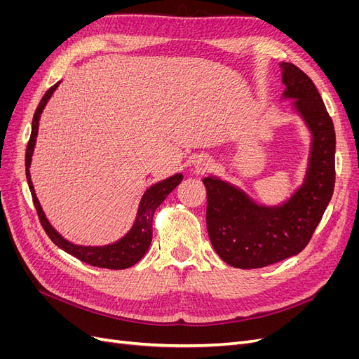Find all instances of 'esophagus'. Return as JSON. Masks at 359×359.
Masks as SVG:
<instances>
[{
	"mask_svg": "<svg viewBox=\"0 0 359 359\" xmlns=\"http://www.w3.org/2000/svg\"><path fill=\"white\" fill-rule=\"evenodd\" d=\"M208 166H210V165H208V163H205V165L202 166V169H206V168H208Z\"/></svg>",
	"mask_w": 359,
	"mask_h": 359,
	"instance_id": "34e87169",
	"label": "esophagus"
}]
</instances>
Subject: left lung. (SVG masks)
Listing matches in <instances>:
<instances>
[{"instance_id":"left-lung-1","label":"left lung","mask_w":359,"mask_h":359,"mask_svg":"<svg viewBox=\"0 0 359 359\" xmlns=\"http://www.w3.org/2000/svg\"><path fill=\"white\" fill-rule=\"evenodd\" d=\"M285 97L313 135L306 181L280 206L255 203L245 193L219 178L206 177V229L226 264L252 269L295 256L310 243L332 198L335 184V132L322 97L295 64L281 62Z\"/></svg>"}]
</instances>
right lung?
Listing matches in <instances>:
<instances>
[{
  "label": "right lung",
  "instance_id": "obj_1",
  "mask_svg": "<svg viewBox=\"0 0 359 359\" xmlns=\"http://www.w3.org/2000/svg\"><path fill=\"white\" fill-rule=\"evenodd\" d=\"M58 83L50 86V88L46 91V94L41 97V100L36 109L34 118H32L31 136H29L28 145H27V153H25L27 181H28V186L31 190L32 202H34L36 211L39 215V220L53 244L58 245L61 250L67 252L69 255L78 257L85 264L93 265V266H99V268H107V269H124L128 266H133L135 264L139 262L140 259L144 257V255L147 253V250L151 244V240H153V217H154L157 206L163 201H165L168 194L182 181V175L181 173H175L173 177H169L166 180L154 184L153 187H149L145 191V194L142 196V201H140V203H139L137 217H136L133 227L119 241L109 244V245H104V247H83V245H74V244L69 243L67 240H64V238L55 229H53L50 223L48 222L46 215H45V212H43L41 206L39 203V199L36 196V191H34V187H32L31 177H29V165H31L32 151H34L36 137H37V132H39L40 114L43 112V109H45V106H46L48 100L50 99L52 93L57 90Z\"/></svg>",
  "mask_w": 359,
  "mask_h": 359
}]
</instances>
